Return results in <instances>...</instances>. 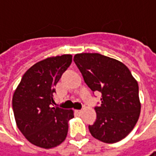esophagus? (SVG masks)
<instances>
[{"label":"esophagus","mask_w":156,"mask_h":156,"mask_svg":"<svg viewBox=\"0 0 156 156\" xmlns=\"http://www.w3.org/2000/svg\"><path fill=\"white\" fill-rule=\"evenodd\" d=\"M75 112H76L77 114H78V115H81V114L83 113V112H82L81 110H76V111H75Z\"/></svg>","instance_id":"obj_1"}]
</instances>
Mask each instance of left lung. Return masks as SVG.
Listing matches in <instances>:
<instances>
[{"label": "left lung", "mask_w": 156, "mask_h": 156, "mask_svg": "<svg viewBox=\"0 0 156 156\" xmlns=\"http://www.w3.org/2000/svg\"><path fill=\"white\" fill-rule=\"evenodd\" d=\"M73 61L88 87L101 93V105L95 107L96 121L89 126L91 134L105 143L124 139L140 113L136 79L123 63L98 53L76 54Z\"/></svg>", "instance_id": "left-lung-1"}]
</instances>
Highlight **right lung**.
<instances>
[{
	"label": "right lung",
	"instance_id": "obj_1",
	"mask_svg": "<svg viewBox=\"0 0 156 156\" xmlns=\"http://www.w3.org/2000/svg\"><path fill=\"white\" fill-rule=\"evenodd\" d=\"M71 61L70 54L39 61L24 73L14 92L17 127L33 145L49 149L60 145L67 136L68 121L74 112L52 105L54 87Z\"/></svg>",
	"mask_w": 156,
	"mask_h": 156
}]
</instances>
